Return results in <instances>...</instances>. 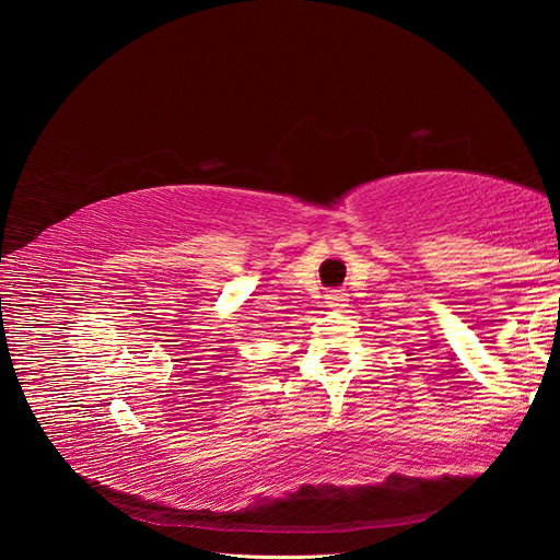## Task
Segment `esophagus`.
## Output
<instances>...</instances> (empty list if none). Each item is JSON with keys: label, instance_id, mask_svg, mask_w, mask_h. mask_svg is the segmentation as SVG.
Wrapping results in <instances>:
<instances>
[{"label": "esophagus", "instance_id": "1", "mask_svg": "<svg viewBox=\"0 0 560 560\" xmlns=\"http://www.w3.org/2000/svg\"><path fill=\"white\" fill-rule=\"evenodd\" d=\"M348 294L343 292V290H331L329 294H327V303H329V306L331 308H341V306H346V299Z\"/></svg>", "mask_w": 560, "mask_h": 560}]
</instances>
